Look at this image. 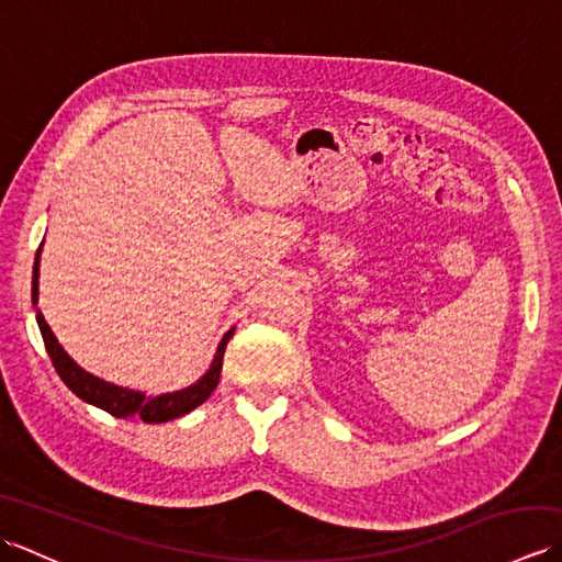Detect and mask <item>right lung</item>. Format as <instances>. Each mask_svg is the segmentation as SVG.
<instances>
[{
	"instance_id": "1",
	"label": "right lung",
	"mask_w": 562,
	"mask_h": 562,
	"mask_svg": "<svg viewBox=\"0 0 562 562\" xmlns=\"http://www.w3.org/2000/svg\"><path fill=\"white\" fill-rule=\"evenodd\" d=\"M38 268H41V248H38V256H35V266H33L35 321H38L45 350H47V355H50L55 372L59 374V379L65 381L67 389L71 393H77L81 401L97 405V408L111 413L115 417L139 415L145 423H169V420H173V417H181V415H188L190 411H195L198 405L205 403L210 398V393L217 389L224 350H226V342H229V338L234 336V328L224 333V338L217 345V352H214V360H212L207 372L202 374L195 384H190L188 389H181V391L161 393V396H147V393H142V391L117 386V384H111V381H103L99 376L89 374L87 369H81L75 360H71L63 345L57 342L50 326L45 324V318L38 308Z\"/></svg>"
}]
</instances>
